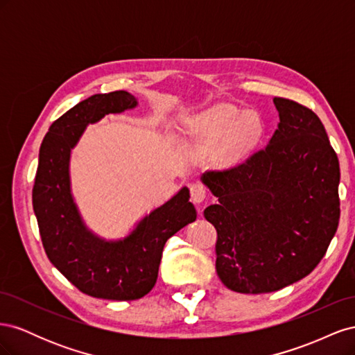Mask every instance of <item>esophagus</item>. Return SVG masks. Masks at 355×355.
Returning a JSON list of instances; mask_svg holds the SVG:
<instances>
[{"label":"esophagus","instance_id":"esophagus-1","mask_svg":"<svg viewBox=\"0 0 355 355\" xmlns=\"http://www.w3.org/2000/svg\"><path fill=\"white\" fill-rule=\"evenodd\" d=\"M206 188H204V185L201 184H194L191 185V200L192 202L196 204H200L204 201V198H206Z\"/></svg>","mask_w":355,"mask_h":355}]
</instances>
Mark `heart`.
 <instances>
[{"instance_id": "obj_1", "label": "heart", "mask_w": 355, "mask_h": 355, "mask_svg": "<svg viewBox=\"0 0 355 355\" xmlns=\"http://www.w3.org/2000/svg\"><path fill=\"white\" fill-rule=\"evenodd\" d=\"M184 141L201 154L216 151L222 167L240 164L259 146L265 124L254 111H241L228 103L192 114L182 120Z\"/></svg>"}]
</instances>
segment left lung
Returning a JSON list of instances; mask_svg holds the SVG:
<instances>
[{
	"label": "left lung",
	"instance_id": "8db88e82",
	"mask_svg": "<svg viewBox=\"0 0 355 355\" xmlns=\"http://www.w3.org/2000/svg\"><path fill=\"white\" fill-rule=\"evenodd\" d=\"M280 116L270 142L239 167L206 171L218 198L204 210L218 231L216 272L239 293H270L302 280L338 230L339 159L320 118L274 98Z\"/></svg>",
	"mask_w": 355,
	"mask_h": 355
}]
</instances>
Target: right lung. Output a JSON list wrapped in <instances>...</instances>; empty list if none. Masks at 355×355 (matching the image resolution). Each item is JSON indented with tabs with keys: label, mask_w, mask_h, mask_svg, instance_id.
Wrapping results in <instances>:
<instances>
[{
	"label": "right lung",
	"mask_w": 355,
	"mask_h": 355,
	"mask_svg": "<svg viewBox=\"0 0 355 355\" xmlns=\"http://www.w3.org/2000/svg\"><path fill=\"white\" fill-rule=\"evenodd\" d=\"M136 106L137 99L124 90L93 94L58 118L40 148L32 206L42 245L75 287L99 299L135 300L151 292L166 241L197 219L184 187L123 239L106 240L85 225L71 188L72 149L89 124Z\"/></svg>",
	"instance_id": "1"
}]
</instances>
